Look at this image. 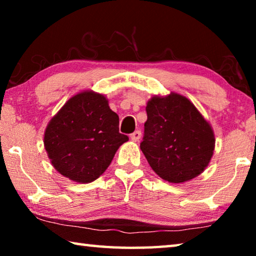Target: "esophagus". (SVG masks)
Wrapping results in <instances>:
<instances>
[{
	"label": "esophagus",
	"mask_w": 256,
	"mask_h": 256,
	"mask_svg": "<svg viewBox=\"0 0 256 256\" xmlns=\"http://www.w3.org/2000/svg\"><path fill=\"white\" fill-rule=\"evenodd\" d=\"M141 136H142L141 131H136V132H133L131 136H130V138H131V140L133 142H138L141 138Z\"/></svg>",
	"instance_id": "esophagus-1"
}]
</instances>
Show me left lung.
I'll use <instances>...</instances> for the list:
<instances>
[{
    "instance_id": "left-lung-1",
    "label": "left lung",
    "mask_w": 256,
    "mask_h": 256,
    "mask_svg": "<svg viewBox=\"0 0 256 256\" xmlns=\"http://www.w3.org/2000/svg\"><path fill=\"white\" fill-rule=\"evenodd\" d=\"M140 148L160 178L180 184L196 178L209 164L214 133L194 104L180 94H154Z\"/></svg>"
}]
</instances>
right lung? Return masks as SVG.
<instances>
[{"label": "right lung", "mask_w": 256, "mask_h": 256, "mask_svg": "<svg viewBox=\"0 0 256 256\" xmlns=\"http://www.w3.org/2000/svg\"><path fill=\"white\" fill-rule=\"evenodd\" d=\"M105 94L84 90L72 96L48 122L44 146L60 175L76 183L97 180L110 166L128 136Z\"/></svg>", "instance_id": "1"}]
</instances>
